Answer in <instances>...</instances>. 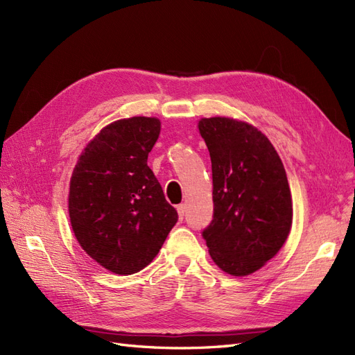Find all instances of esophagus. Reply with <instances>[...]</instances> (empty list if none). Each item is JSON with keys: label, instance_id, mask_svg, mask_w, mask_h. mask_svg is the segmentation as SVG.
<instances>
[{"label": "esophagus", "instance_id": "1", "mask_svg": "<svg viewBox=\"0 0 355 355\" xmlns=\"http://www.w3.org/2000/svg\"><path fill=\"white\" fill-rule=\"evenodd\" d=\"M185 211H187V206H185V204H179V206H178V213H179V219H180V220L185 218Z\"/></svg>", "mask_w": 355, "mask_h": 355}]
</instances>
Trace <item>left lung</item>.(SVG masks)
I'll return each mask as SVG.
<instances>
[{
    "label": "left lung",
    "mask_w": 355,
    "mask_h": 355,
    "mask_svg": "<svg viewBox=\"0 0 355 355\" xmlns=\"http://www.w3.org/2000/svg\"><path fill=\"white\" fill-rule=\"evenodd\" d=\"M213 178V219L201 235L211 259L249 275L282 249L292 227V196L280 157L256 127L225 116L198 123Z\"/></svg>",
    "instance_id": "left-lung-1"
}]
</instances>
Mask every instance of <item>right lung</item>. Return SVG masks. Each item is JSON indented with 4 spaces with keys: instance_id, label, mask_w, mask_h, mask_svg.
<instances>
[{
    "instance_id": "add662e5",
    "label": "right lung",
    "mask_w": 355,
    "mask_h": 355,
    "mask_svg": "<svg viewBox=\"0 0 355 355\" xmlns=\"http://www.w3.org/2000/svg\"><path fill=\"white\" fill-rule=\"evenodd\" d=\"M159 128L157 118L118 120L102 128L73 168V234L83 250L114 274L144 270L178 222L176 209L148 167Z\"/></svg>"
}]
</instances>
